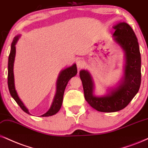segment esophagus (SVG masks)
Masks as SVG:
<instances>
[{"mask_svg": "<svg viewBox=\"0 0 148 148\" xmlns=\"http://www.w3.org/2000/svg\"><path fill=\"white\" fill-rule=\"evenodd\" d=\"M76 63H77V67L78 69L83 68L85 66V62L82 60H78Z\"/></svg>", "mask_w": 148, "mask_h": 148, "instance_id": "obj_1", "label": "esophagus"}]
</instances>
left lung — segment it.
Listing matches in <instances>:
<instances>
[{"instance_id": "obj_1", "label": "left lung", "mask_w": 148, "mask_h": 148, "mask_svg": "<svg viewBox=\"0 0 148 148\" xmlns=\"http://www.w3.org/2000/svg\"><path fill=\"white\" fill-rule=\"evenodd\" d=\"M113 28L115 30L114 40L123 48L126 56L124 76L119 85L105 96H94L90 74L85 70L80 72L86 101L98 111L105 113L119 111L126 107L139 91L141 81V54L135 33L131 27L124 22Z\"/></svg>"}]
</instances>
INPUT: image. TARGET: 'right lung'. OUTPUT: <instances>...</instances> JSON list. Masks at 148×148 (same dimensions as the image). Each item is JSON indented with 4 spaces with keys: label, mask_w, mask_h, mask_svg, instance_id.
Returning a JSON list of instances; mask_svg holds the SVG:
<instances>
[{
    "label": "right lung",
    "mask_w": 148,
    "mask_h": 148,
    "mask_svg": "<svg viewBox=\"0 0 148 148\" xmlns=\"http://www.w3.org/2000/svg\"><path fill=\"white\" fill-rule=\"evenodd\" d=\"M19 36H16L14 37L12 44V47H11L10 54L9 55V61H8V87L9 92H10L11 96L14 99L17 104L20 106L23 111L28 114H30L29 110L26 108L18 96L16 89H15L14 85V63L15 59V56H16V45L17 41L18 40ZM77 74V68H76V64H73L72 66L67 68L61 72L59 74V78H58L57 82V92L54 98L53 102L50 109L44 113V115H41L42 117H48V116H52L55 115L60 110L62 105L63 94H64V91L65 87H66L68 81Z\"/></svg>",
    "instance_id": "add662e5"
}]
</instances>
